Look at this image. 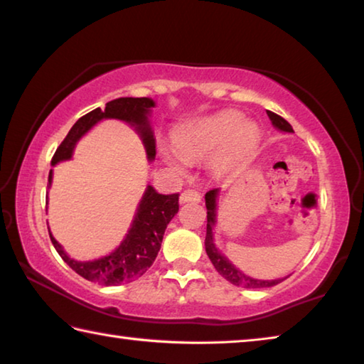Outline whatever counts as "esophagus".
Returning <instances> with one entry per match:
<instances>
[{"label":"esophagus","instance_id":"34e87169","mask_svg":"<svg viewBox=\"0 0 364 364\" xmlns=\"http://www.w3.org/2000/svg\"><path fill=\"white\" fill-rule=\"evenodd\" d=\"M200 199L202 196L196 189H184L180 196L181 204H184V202H200Z\"/></svg>","mask_w":364,"mask_h":364}]
</instances>
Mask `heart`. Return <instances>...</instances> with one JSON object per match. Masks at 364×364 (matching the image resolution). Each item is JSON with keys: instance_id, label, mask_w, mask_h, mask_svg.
Listing matches in <instances>:
<instances>
[{"instance_id": "obj_1", "label": "heart", "mask_w": 364, "mask_h": 364, "mask_svg": "<svg viewBox=\"0 0 364 364\" xmlns=\"http://www.w3.org/2000/svg\"><path fill=\"white\" fill-rule=\"evenodd\" d=\"M260 136L255 122L244 120V115L236 110H225L180 127L173 133V144L178 156L188 162L215 156L213 168L226 173L247 162ZM165 159L173 167L180 165L175 154H165Z\"/></svg>"}]
</instances>
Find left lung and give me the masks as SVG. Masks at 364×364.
Returning a JSON list of instances; mask_svg holds the SVG:
<instances>
[{
	"label": "left lung",
	"mask_w": 364,
	"mask_h": 364,
	"mask_svg": "<svg viewBox=\"0 0 364 364\" xmlns=\"http://www.w3.org/2000/svg\"><path fill=\"white\" fill-rule=\"evenodd\" d=\"M267 114L269 117V120L273 125L278 128L281 132H287V133H294L291 123L287 120L282 119L281 115L271 112V110H267ZM220 189H212L205 194V207H207V234H205V252L210 262L213 263L215 269L223 276L226 281H230L234 286H241V287H247V289H260V287H271L279 284L282 279H274V281H262V279H254L245 276L242 271H239L234 264L228 260L226 257H223L218 252V249L215 247L213 244V226L217 223V197H218Z\"/></svg>",
	"instance_id": "1"
}]
</instances>
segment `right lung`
I'll return each instance as SVG.
<instances>
[{
	"label": "right lung",
	"instance_id": "add662e5",
	"mask_svg": "<svg viewBox=\"0 0 364 364\" xmlns=\"http://www.w3.org/2000/svg\"><path fill=\"white\" fill-rule=\"evenodd\" d=\"M156 106L149 97H119L106 104V109L97 107L91 110L75 122L70 128L63 143L54 152L51 165H56L60 160H69L75 149V144L83 134L91 130L97 122L102 119H119L134 127L139 133L143 144L146 147L147 159L156 157V139L151 130L149 115L151 109ZM53 183V170L48 176V188ZM178 197L180 194H159L152 186L146 188V193L141 199L136 215L132 223L130 231L123 239L122 244L112 254L93 262H77L65 254L60 244L49 232L51 242L58 254L69 267L78 273L82 278L91 282H97L102 286H119L125 282H132L143 276L147 268L156 260V257L162 244L165 228L170 220L178 213ZM49 231V228H48Z\"/></svg>",
	"mask_w": 364,
	"mask_h": 364
}]
</instances>
